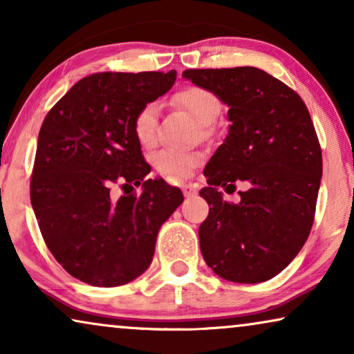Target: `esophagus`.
Segmentation results:
<instances>
[{
	"label": "esophagus",
	"mask_w": 354,
	"mask_h": 354,
	"mask_svg": "<svg viewBox=\"0 0 354 354\" xmlns=\"http://www.w3.org/2000/svg\"><path fill=\"white\" fill-rule=\"evenodd\" d=\"M182 190H183V195H185V198H192V196L196 195V190H195V188H192L190 185H185L182 188Z\"/></svg>",
	"instance_id": "34e87169"
}]
</instances>
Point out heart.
I'll list each match as a JSON object with an SVG mask.
<instances>
[{"label": "heart", "mask_w": 354, "mask_h": 354, "mask_svg": "<svg viewBox=\"0 0 354 354\" xmlns=\"http://www.w3.org/2000/svg\"><path fill=\"white\" fill-rule=\"evenodd\" d=\"M172 101L188 111L200 124H211L222 111V103L214 91L198 85H188L177 90L172 96ZM132 129L135 138L142 147H153L156 142L158 103L151 101V103L143 104L135 114ZM203 159H205V154L195 149L187 151V149L166 148L154 156L153 164L162 176L178 180V178L190 177L193 171L203 162Z\"/></svg>", "instance_id": "1"}]
</instances>
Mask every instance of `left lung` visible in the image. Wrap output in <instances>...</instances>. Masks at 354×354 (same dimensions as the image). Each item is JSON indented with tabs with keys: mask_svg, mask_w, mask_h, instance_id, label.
<instances>
[{
	"mask_svg": "<svg viewBox=\"0 0 354 354\" xmlns=\"http://www.w3.org/2000/svg\"><path fill=\"white\" fill-rule=\"evenodd\" d=\"M229 106V135L206 164L200 192L209 214L200 225L206 264L219 277L259 283L282 272L311 232L322 151L309 111L297 91L256 67L187 69L182 74ZM224 202L217 186L234 188Z\"/></svg>",
	"mask_w": 354,
	"mask_h": 354,
	"instance_id": "left-lung-1",
	"label": "left lung"
}]
</instances>
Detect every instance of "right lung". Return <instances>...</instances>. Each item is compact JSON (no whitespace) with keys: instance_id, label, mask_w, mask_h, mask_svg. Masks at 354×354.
Returning a JSON list of instances; mask_svg holds the SVG:
<instances>
[{"instance_id":"1","label":"right lung","mask_w":354,"mask_h":354,"mask_svg":"<svg viewBox=\"0 0 354 354\" xmlns=\"http://www.w3.org/2000/svg\"><path fill=\"white\" fill-rule=\"evenodd\" d=\"M177 72H100L77 82L38 133L30 201L43 240L72 277L119 287L149 268L161 225L183 195L151 167L133 135L143 104L171 90ZM142 185L140 196L115 198Z\"/></svg>"}]
</instances>
